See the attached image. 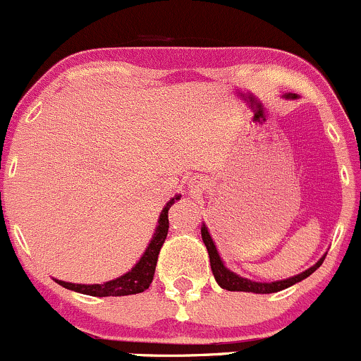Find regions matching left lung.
Instances as JSON below:
<instances>
[{"mask_svg":"<svg viewBox=\"0 0 361 361\" xmlns=\"http://www.w3.org/2000/svg\"><path fill=\"white\" fill-rule=\"evenodd\" d=\"M287 98H295V94H287ZM202 239H204L207 251H209L210 267H212V273H214L215 280H217V283L221 285L222 288L229 290V292H252V293H275V292H280V290L292 287V285L299 283V281L307 279L309 275H312V273L316 271L319 267H321L322 261H324V258H321L316 264H314L312 268H309V270L300 273V275L292 276V279L280 280V281H271V283H258V281H251V280L243 279V276L235 275V273L227 270V268L224 267L222 259L219 258V252H217V250H215V244L212 241V238H210L209 231H207L205 226L202 227Z\"/></svg>","mask_w":361,"mask_h":361,"instance_id":"obj_1","label":"left lung"}]
</instances>
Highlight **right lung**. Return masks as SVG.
Here are the masks:
<instances>
[{"instance_id": "right-lung-1", "label": "right lung", "mask_w": 361, "mask_h": 361, "mask_svg": "<svg viewBox=\"0 0 361 361\" xmlns=\"http://www.w3.org/2000/svg\"><path fill=\"white\" fill-rule=\"evenodd\" d=\"M175 200H180V195L168 202L166 207L163 209V212L159 215V226L156 227V233L152 241L149 243L146 252H144L142 258L139 259V263L132 268L130 271L126 273L123 276H120L117 280L106 281V283H97V285H76V283H68V281L57 280V283L62 285L64 288L74 290V292L86 293V295L93 297H120V295H132V293H140L144 290L149 288L151 285L152 276H154L157 256H159L161 247H163L164 239L168 235V210L171 209V205L175 204Z\"/></svg>"}]
</instances>
